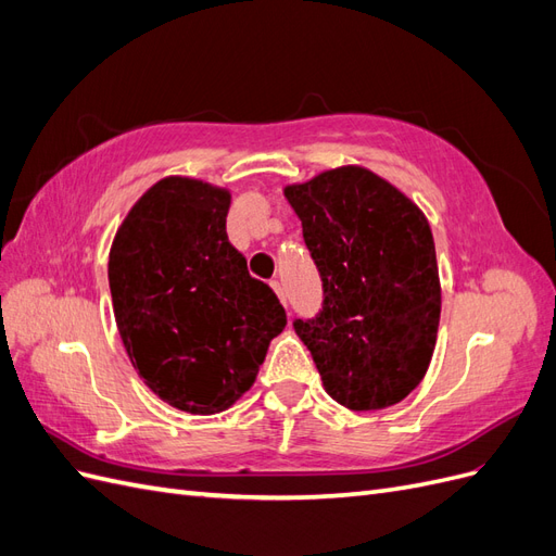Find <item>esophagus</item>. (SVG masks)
I'll list each match as a JSON object with an SVG mask.
<instances>
[{
	"instance_id": "1",
	"label": "esophagus",
	"mask_w": 556,
	"mask_h": 556,
	"mask_svg": "<svg viewBox=\"0 0 556 556\" xmlns=\"http://www.w3.org/2000/svg\"><path fill=\"white\" fill-rule=\"evenodd\" d=\"M271 290L278 294V299H280V304L282 306H288V299H285V290H282V285H280V280H271Z\"/></svg>"
}]
</instances>
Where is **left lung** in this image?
I'll return each mask as SVG.
<instances>
[{"label":"left lung","instance_id":"8db88e82","mask_svg":"<svg viewBox=\"0 0 556 556\" xmlns=\"http://www.w3.org/2000/svg\"><path fill=\"white\" fill-rule=\"evenodd\" d=\"M325 285V308L294 329L325 392L348 410H382L422 382L441 323L427 215L396 185L345 164L285 185Z\"/></svg>","mask_w":556,"mask_h":556}]
</instances>
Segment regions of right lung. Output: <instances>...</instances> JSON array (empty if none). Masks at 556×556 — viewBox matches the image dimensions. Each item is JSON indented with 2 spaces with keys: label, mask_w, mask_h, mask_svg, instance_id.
Returning <instances> with one entry per match:
<instances>
[{
  "label": "right lung",
  "mask_w": 556,
  "mask_h": 556,
  "mask_svg": "<svg viewBox=\"0 0 556 556\" xmlns=\"http://www.w3.org/2000/svg\"><path fill=\"white\" fill-rule=\"evenodd\" d=\"M231 192L166 176L117 227L109 252L113 315L139 378L192 415L231 408L257 378L288 315L227 239Z\"/></svg>",
  "instance_id": "obj_1"
}]
</instances>
